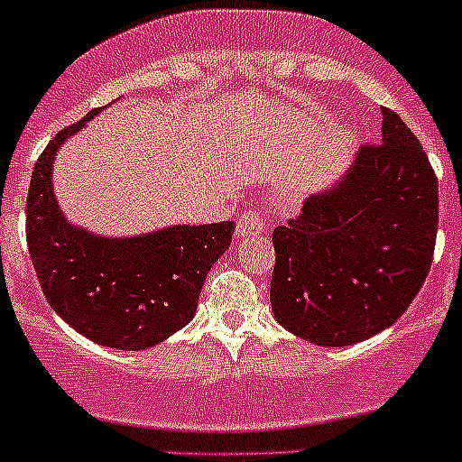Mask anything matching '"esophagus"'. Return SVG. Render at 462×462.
Returning a JSON list of instances; mask_svg holds the SVG:
<instances>
[{"instance_id": "1", "label": "esophagus", "mask_w": 462, "mask_h": 462, "mask_svg": "<svg viewBox=\"0 0 462 462\" xmlns=\"http://www.w3.org/2000/svg\"><path fill=\"white\" fill-rule=\"evenodd\" d=\"M266 231V217L259 210H247L240 215L238 226H236V236L238 238H254Z\"/></svg>"}]
</instances>
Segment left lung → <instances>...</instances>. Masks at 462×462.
Wrapping results in <instances>:
<instances>
[{"instance_id": "obj_1", "label": "left lung", "mask_w": 462, "mask_h": 462, "mask_svg": "<svg viewBox=\"0 0 462 462\" xmlns=\"http://www.w3.org/2000/svg\"><path fill=\"white\" fill-rule=\"evenodd\" d=\"M382 143L273 231L275 319L312 345L368 340L405 314L430 273L438 175L398 113L382 108Z\"/></svg>"}]
</instances>
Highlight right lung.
I'll return each instance as SVG.
<instances>
[{
    "label": "right lung",
    "mask_w": 462,
    "mask_h": 462,
    "mask_svg": "<svg viewBox=\"0 0 462 462\" xmlns=\"http://www.w3.org/2000/svg\"><path fill=\"white\" fill-rule=\"evenodd\" d=\"M94 113L64 126L36 159L27 247L43 296L71 328L97 345L138 352L189 324L208 271L228 250L236 224L173 226L113 240L71 226L52 196V159Z\"/></svg>",
    "instance_id": "1"
}]
</instances>
